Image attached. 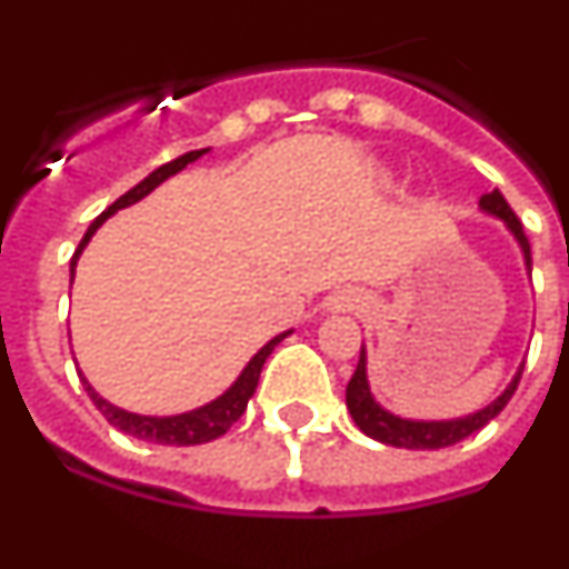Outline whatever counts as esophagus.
Instances as JSON below:
<instances>
[{
    "mask_svg": "<svg viewBox=\"0 0 569 569\" xmlns=\"http://www.w3.org/2000/svg\"><path fill=\"white\" fill-rule=\"evenodd\" d=\"M326 306L328 311H339V315H357V311H362L368 306V297L357 289H342L333 291Z\"/></svg>",
    "mask_w": 569,
    "mask_h": 569,
    "instance_id": "obj_1",
    "label": "esophagus"
}]
</instances>
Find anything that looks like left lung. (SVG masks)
<instances>
[{
  "label": "left lung",
  "mask_w": 569,
  "mask_h": 569,
  "mask_svg": "<svg viewBox=\"0 0 569 569\" xmlns=\"http://www.w3.org/2000/svg\"><path fill=\"white\" fill-rule=\"evenodd\" d=\"M480 212H486V216H491V219H500L502 224H506V230L511 232L513 241H517L519 249H522L525 269L530 272V243L528 238H525L522 221L513 216L506 196H502L500 190L486 193L480 199ZM519 376H522V365H519V370L513 373V379L508 381L506 390L493 398L491 405L482 407V410L469 412V416H460V418H446V421H421V418L396 416V412L385 410V407L376 401L373 392H370L368 353H365V345H362L359 365L357 370H353V376H350L348 390H345V405H348L353 423H357L368 438L379 440V443L398 446V449H443V446L460 443V440L469 438L471 432L486 427L491 418L500 416L502 407L511 401L513 390H517Z\"/></svg>",
  "instance_id": "1"
}]
</instances>
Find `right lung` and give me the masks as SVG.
<instances>
[{"label":"right lung","mask_w":569,"mask_h":569,"mask_svg":"<svg viewBox=\"0 0 569 569\" xmlns=\"http://www.w3.org/2000/svg\"><path fill=\"white\" fill-rule=\"evenodd\" d=\"M207 151H210V148H199V151L182 153V157H177L173 162L159 164L157 171L148 173V177L142 179L140 184H134L129 193H123L120 199L114 201V204L106 207L98 219L89 224L87 236L81 238V243H78L76 254H72V260H69V274L76 278L78 258H81V252L87 249V243L92 241V236L100 230V224H103L106 219H111L117 210H123V207H131V204H137L140 199H146V196L151 193V190H157L164 179L177 177L179 171H184L190 162L201 159ZM289 333L291 331H283V333H278V337L269 339V342L263 345V348H260L252 359H249L247 368L238 373V379L232 381V385L227 387L221 396H216L212 401H207V405L196 407V410L179 412V416H140V412H129V410H123V407H114L111 401H106L100 392H94V387L89 385V379L81 373V370H78V376H81L83 387H87L89 398H92V405L98 407V410L103 412L106 421H109L111 427L120 429V432L131 435V438H137V440H148V443L196 446V443H207V440L221 438V435H224L227 429H230L232 423L243 416V410H247V405H249V398H252L254 387H258L263 362L269 359V353L274 350V345H278L280 339L289 337Z\"/></svg>","instance_id":"right-lung-1"}]
</instances>
